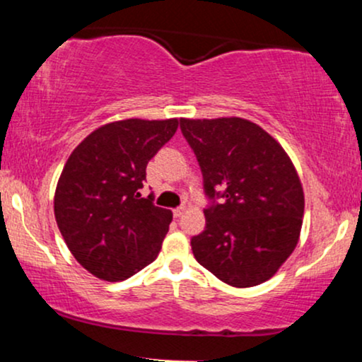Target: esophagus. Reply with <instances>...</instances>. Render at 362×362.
I'll list each match as a JSON object with an SVG mask.
<instances>
[{
    "instance_id": "obj_1",
    "label": "esophagus",
    "mask_w": 362,
    "mask_h": 362,
    "mask_svg": "<svg viewBox=\"0 0 362 362\" xmlns=\"http://www.w3.org/2000/svg\"><path fill=\"white\" fill-rule=\"evenodd\" d=\"M184 211H185V207H184V206L175 207V209H173V216H175V218H180V216L184 214Z\"/></svg>"
}]
</instances>
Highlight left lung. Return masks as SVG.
<instances>
[{
	"label": "left lung",
	"mask_w": 362,
	"mask_h": 362,
	"mask_svg": "<svg viewBox=\"0 0 362 362\" xmlns=\"http://www.w3.org/2000/svg\"><path fill=\"white\" fill-rule=\"evenodd\" d=\"M180 129L213 201L206 230L190 240L195 260L233 288L269 281L301 233L305 194L293 161L247 119H180Z\"/></svg>",
	"instance_id": "8db88e82"
}]
</instances>
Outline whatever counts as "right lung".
<instances>
[{"mask_svg": "<svg viewBox=\"0 0 362 362\" xmlns=\"http://www.w3.org/2000/svg\"><path fill=\"white\" fill-rule=\"evenodd\" d=\"M177 127L178 119L115 120L95 129L66 161L54 216L74 259L98 279H127L160 253L173 214L139 189L148 161Z\"/></svg>", "mask_w": 362, "mask_h": 362, "instance_id": "obj_1", "label": "right lung"}]
</instances>
